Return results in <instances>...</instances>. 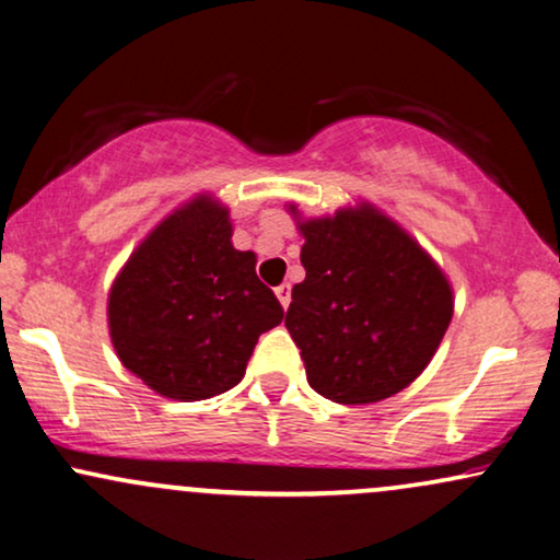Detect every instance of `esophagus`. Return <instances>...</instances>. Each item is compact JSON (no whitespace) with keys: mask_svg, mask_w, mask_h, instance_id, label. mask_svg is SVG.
<instances>
[{"mask_svg":"<svg viewBox=\"0 0 560 560\" xmlns=\"http://www.w3.org/2000/svg\"><path fill=\"white\" fill-rule=\"evenodd\" d=\"M276 298H279V302H281V307H289V302H292V287L289 284H281V287H276Z\"/></svg>","mask_w":560,"mask_h":560,"instance_id":"esophagus-1","label":"esophagus"}]
</instances>
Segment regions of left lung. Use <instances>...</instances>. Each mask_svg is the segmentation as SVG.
<instances>
[{"label":"left lung","instance_id":"left-lung-1","mask_svg":"<svg viewBox=\"0 0 560 560\" xmlns=\"http://www.w3.org/2000/svg\"><path fill=\"white\" fill-rule=\"evenodd\" d=\"M300 260L287 328L307 383L336 404H373L407 388L433 360L454 289L407 229L373 203L302 219Z\"/></svg>","mask_w":560,"mask_h":560}]
</instances>
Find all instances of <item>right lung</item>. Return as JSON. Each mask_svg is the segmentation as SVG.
Segmentation results:
<instances>
[{
  "mask_svg": "<svg viewBox=\"0 0 560 560\" xmlns=\"http://www.w3.org/2000/svg\"><path fill=\"white\" fill-rule=\"evenodd\" d=\"M232 232L229 208L195 195L151 229L109 289L114 352L166 399L237 386L258 336L284 318L255 273V253L237 250Z\"/></svg>",
  "mask_w": 560,
  "mask_h": 560,
  "instance_id": "right-lung-1",
  "label": "right lung"
}]
</instances>
